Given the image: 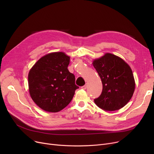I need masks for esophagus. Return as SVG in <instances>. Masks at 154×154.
Here are the masks:
<instances>
[{
  "label": "esophagus",
  "mask_w": 154,
  "mask_h": 154,
  "mask_svg": "<svg viewBox=\"0 0 154 154\" xmlns=\"http://www.w3.org/2000/svg\"><path fill=\"white\" fill-rule=\"evenodd\" d=\"M87 85H84V86H82L81 88H82V89H86V88H87Z\"/></svg>",
  "instance_id": "34e87169"
}]
</instances>
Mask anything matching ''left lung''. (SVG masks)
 <instances>
[{"mask_svg": "<svg viewBox=\"0 0 154 154\" xmlns=\"http://www.w3.org/2000/svg\"><path fill=\"white\" fill-rule=\"evenodd\" d=\"M102 83V91L94 102L99 108L114 111L124 107L132 98L135 80L130 66L121 58L106 54L93 62Z\"/></svg>", "mask_w": 154, "mask_h": 154, "instance_id": "obj_1", "label": "left lung"}]
</instances>
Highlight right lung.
<instances>
[{
	"label": "right lung",
	"instance_id": "add662e5",
	"mask_svg": "<svg viewBox=\"0 0 154 154\" xmlns=\"http://www.w3.org/2000/svg\"><path fill=\"white\" fill-rule=\"evenodd\" d=\"M70 57L63 52L48 54L40 58L29 73L32 100L42 109L57 112L67 106L75 91V75L67 67Z\"/></svg>",
	"mask_w": 154,
	"mask_h": 154
}]
</instances>
